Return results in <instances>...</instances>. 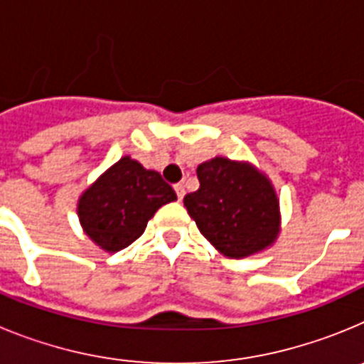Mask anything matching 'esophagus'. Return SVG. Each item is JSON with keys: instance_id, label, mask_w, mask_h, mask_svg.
Returning <instances> with one entry per match:
<instances>
[{"instance_id": "34e87169", "label": "esophagus", "mask_w": 364, "mask_h": 364, "mask_svg": "<svg viewBox=\"0 0 364 364\" xmlns=\"http://www.w3.org/2000/svg\"><path fill=\"white\" fill-rule=\"evenodd\" d=\"M175 191H176V197H178V200H182V198H184V195H186L184 184H176Z\"/></svg>"}]
</instances>
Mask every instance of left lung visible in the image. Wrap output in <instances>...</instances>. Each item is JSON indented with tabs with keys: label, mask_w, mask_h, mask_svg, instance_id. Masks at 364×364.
<instances>
[{
	"label": "left lung",
	"mask_w": 364,
	"mask_h": 364,
	"mask_svg": "<svg viewBox=\"0 0 364 364\" xmlns=\"http://www.w3.org/2000/svg\"><path fill=\"white\" fill-rule=\"evenodd\" d=\"M200 188L184 197L189 217L222 255L244 259L272 246L281 230L279 198L264 173L215 156L197 167Z\"/></svg>",
	"instance_id": "left-lung-1"
}]
</instances>
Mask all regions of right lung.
Listing matches in <instances>:
<instances>
[{
	"label": "right lung",
	"instance_id": "right-lung-1",
	"mask_svg": "<svg viewBox=\"0 0 364 364\" xmlns=\"http://www.w3.org/2000/svg\"><path fill=\"white\" fill-rule=\"evenodd\" d=\"M173 200L176 193L160 173L122 156L82 193L80 224L96 246L109 253L120 252L144 233L159 208Z\"/></svg>",
	"mask_w": 364,
	"mask_h": 364
}]
</instances>
